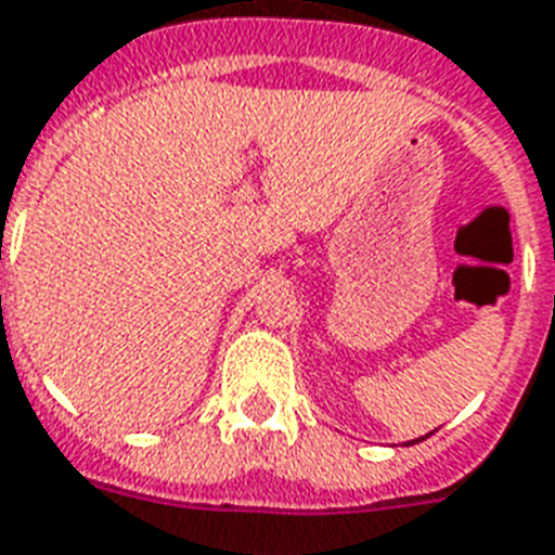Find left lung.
Instances as JSON below:
<instances>
[{
  "instance_id": "1",
  "label": "left lung",
  "mask_w": 555,
  "mask_h": 555,
  "mask_svg": "<svg viewBox=\"0 0 555 555\" xmlns=\"http://www.w3.org/2000/svg\"><path fill=\"white\" fill-rule=\"evenodd\" d=\"M413 442H418V439H413Z\"/></svg>"
}]
</instances>
